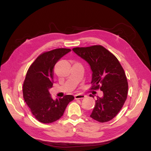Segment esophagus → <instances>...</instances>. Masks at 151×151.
I'll use <instances>...</instances> for the list:
<instances>
[{"label":"esophagus","instance_id":"obj_1","mask_svg":"<svg viewBox=\"0 0 151 151\" xmlns=\"http://www.w3.org/2000/svg\"><path fill=\"white\" fill-rule=\"evenodd\" d=\"M86 97V96L83 94H76L75 95V99H84Z\"/></svg>","mask_w":151,"mask_h":151}]
</instances>
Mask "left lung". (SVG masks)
<instances>
[{"instance_id": "obj_1", "label": "left lung", "mask_w": 151, "mask_h": 151, "mask_svg": "<svg viewBox=\"0 0 151 151\" xmlns=\"http://www.w3.org/2000/svg\"><path fill=\"white\" fill-rule=\"evenodd\" d=\"M73 50L90 65L91 89L103 92L102 97H97L90 117L100 123L111 120L127 97L129 86L123 68L117 58L101 45L76 47Z\"/></svg>"}]
</instances>
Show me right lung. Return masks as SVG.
Here are the masks:
<instances>
[{"instance_id":"1","label":"right lung","mask_w":151,"mask_h":151,"mask_svg":"<svg viewBox=\"0 0 151 151\" xmlns=\"http://www.w3.org/2000/svg\"><path fill=\"white\" fill-rule=\"evenodd\" d=\"M71 50L56 49L43 52L30 66L22 87L23 98L37 121L51 123L62 116L67 106L74 99L67 95L56 100L51 97L49 89L52 87L54 67L61 58Z\"/></svg>"}]
</instances>
